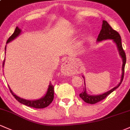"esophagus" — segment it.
Masks as SVG:
<instances>
[{
	"label": "esophagus",
	"mask_w": 130,
	"mask_h": 130,
	"mask_svg": "<svg viewBox=\"0 0 130 130\" xmlns=\"http://www.w3.org/2000/svg\"><path fill=\"white\" fill-rule=\"evenodd\" d=\"M67 66H68L67 63L66 62L63 63V65H62V68L63 72V71H65V70H67Z\"/></svg>",
	"instance_id": "1"
}]
</instances>
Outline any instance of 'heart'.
I'll return each instance as SVG.
<instances>
[{
	"label": "heart",
	"instance_id": "b5f03b06",
	"mask_svg": "<svg viewBox=\"0 0 130 130\" xmlns=\"http://www.w3.org/2000/svg\"><path fill=\"white\" fill-rule=\"evenodd\" d=\"M84 42V40L83 39H81L80 41L79 42V43H78V45H81L83 44V43Z\"/></svg>",
	"mask_w": 130,
	"mask_h": 130
}]
</instances>
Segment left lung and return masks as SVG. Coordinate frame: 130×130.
I'll use <instances>...</instances> for the list:
<instances>
[{
  "instance_id": "1",
  "label": "left lung",
  "mask_w": 130,
  "mask_h": 130,
  "mask_svg": "<svg viewBox=\"0 0 130 130\" xmlns=\"http://www.w3.org/2000/svg\"><path fill=\"white\" fill-rule=\"evenodd\" d=\"M107 39H112L114 43L117 45L118 52L120 57L122 58V61H123V63H122V75H121L120 81L119 83L116 86L114 87L112 89L109 90L107 92H105L104 93L101 94L99 95H90L88 94L87 93L86 90V87H85V76H83V78H84V83H85V88H83V91L79 94V97L85 101V102L88 104H94L97 103V102H99V101H102V100L104 99L108 95L112 93L113 91L117 89L119 87L120 85L122 83V81L123 79V75H124V71H125V63H126V55H125V52H124L123 47H122V40H121V37L120 36L119 33L117 31H115L112 28V27L109 25V24L106 21L103 20L102 21V29L101 31L98 38L97 39L98 42H101L102 41Z\"/></svg>"
}]
</instances>
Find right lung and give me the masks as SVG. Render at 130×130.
Wrapping results in <instances>:
<instances>
[{"mask_svg":"<svg viewBox=\"0 0 130 130\" xmlns=\"http://www.w3.org/2000/svg\"><path fill=\"white\" fill-rule=\"evenodd\" d=\"M21 32V29H20L18 26H17L16 28H15V31H14V32L13 33V35L8 38V40H7V44L9 43L11 41H12L13 40L15 39V38H17L18 36L20 35ZM5 50H6V45H5ZM4 63H5V59H4V62H3V67H4ZM8 88H9V89L11 93L12 94V95H13L14 98H15L18 102H20L22 104L26 105V106L36 108V109H43V108L46 107H47L48 105L52 102V101H53L54 99V86L53 85H52L51 82L49 83V87H48L47 91L45 94L44 95L43 97L40 98V99L36 100H27L23 99V98H20L18 95H17L13 93V92L12 89H10L9 86H8Z\"/></svg>","mask_w":130,"mask_h":130,"instance_id":"1","label":"right lung"}]
</instances>
